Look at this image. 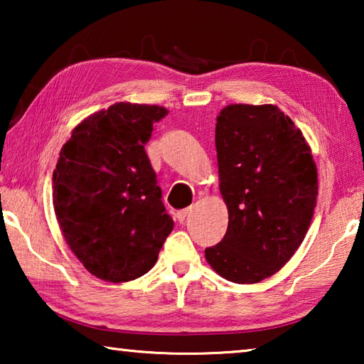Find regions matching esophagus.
<instances>
[{"label":"esophagus","mask_w":364,"mask_h":364,"mask_svg":"<svg viewBox=\"0 0 364 364\" xmlns=\"http://www.w3.org/2000/svg\"><path fill=\"white\" fill-rule=\"evenodd\" d=\"M189 212H191V208H183V210H178L176 212V220L180 221V223H183V221L186 220V217L189 215Z\"/></svg>","instance_id":"1"}]
</instances>
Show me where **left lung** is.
Segmentation results:
<instances>
[{
  "label": "left lung",
  "instance_id": "left-lung-1",
  "mask_svg": "<svg viewBox=\"0 0 364 364\" xmlns=\"http://www.w3.org/2000/svg\"><path fill=\"white\" fill-rule=\"evenodd\" d=\"M228 230L205 260L236 284L284 267L304 242L318 196V171L300 128L273 104H230L215 127Z\"/></svg>",
  "mask_w": 364,
  "mask_h": 364
}]
</instances>
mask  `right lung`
<instances>
[{"mask_svg": "<svg viewBox=\"0 0 364 364\" xmlns=\"http://www.w3.org/2000/svg\"><path fill=\"white\" fill-rule=\"evenodd\" d=\"M168 110L115 102L72 130L53 173V205L65 242L96 278L146 274L173 230L144 146Z\"/></svg>", "mask_w": 364, "mask_h": 364, "instance_id": "add662e5", "label": "right lung"}]
</instances>
